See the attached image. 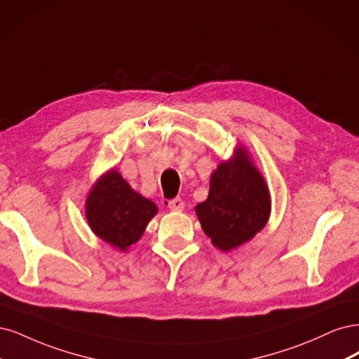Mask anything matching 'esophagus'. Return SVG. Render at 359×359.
I'll list each match as a JSON object with an SVG mask.
<instances>
[{"instance_id":"obj_1","label":"esophagus","mask_w":359,"mask_h":359,"mask_svg":"<svg viewBox=\"0 0 359 359\" xmlns=\"http://www.w3.org/2000/svg\"><path fill=\"white\" fill-rule=\"evenodd\" d=\"M168 207L175 212H182L183 207H184V203H183L182 198H179V196H177V198H172V200L168 201Z\"/></svg>"}]
</instances>
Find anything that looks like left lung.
Listing matches in <instances>:
<instances>
[{
	"label": "left lung",
	"instance_id": "obj_1",
	"mask_svg": "<svg viewBox=\"0 0 359 359\" xmlns=\"http://www.w3.org/2000/svg\"><path fill=\"white\" fill-rule=\"evenodd\" d=\"M207 237L224 252L255 237L270 216V194L261 172L245 149L219 164L210 179V192L195 207Z\"/></svg>",
	"mask_w": 359,
	"mask_h": 359
}]
</instances>
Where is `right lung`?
Returning <instances> with one entry per match:
<instances>
[{
  "label": "right lung",
  "instance_id": "1",
  "mask_svg": "<svg viewBox=\"0 0 359 359\" xmlns=\"http://www.w3.org/2000/svg\"><path fill=\"white\" fill-rule=\"evenodd\" d=\"M158 207L131 189L118 171H109L86 201V219L94 233L111 246L126 250L144 233Z\"/></svg>",
  "mask_w": 359,
  "mask_h": 359
}]
</instances>
